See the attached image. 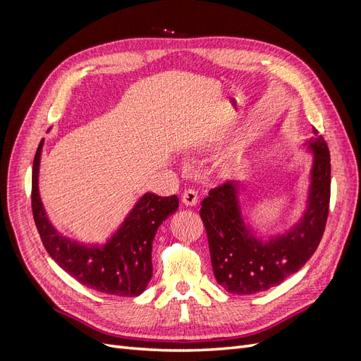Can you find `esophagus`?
Masks as SVG:
<instances>
[{
	"instance_id": "1",
	"label": "esophagus",
	"mask_w": 361,
	"mask_h": 361,
	"mask_svg": "<svg viewBox=\"0 0 361 361\" xmlns=\"http://www.w3.org/2000/svg\"><path fill=\"white\" fill-rule=\"evenodd\" d=\"M199 202V194L195 190L190 188V190H185L182 194V203L185 206H195Z\"/></svg>"
}]
</instances>
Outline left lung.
<instances>
[{
  "label": "left lung",
  "mask_w": 361,
  "mask_h": 361,
  "mask_svg": "<svg viewBox=\"0 0 361 361\" xmlns=\"http://www.w3.org/2000/svg\"><path fill=\"white\" fill-rule=\"evenodd\" d=\"M313 154L305 209L288 231L262 238L245 223L241 194L244 182H227L202 202L214 276L218 285L236 295H251L280 285L301 269L318 248L329 216L331 162L322 135L302 143Z\"/></svg>",
  "instance_id": "1"
}]
</instances>
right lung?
Returning a JSON list of instances; mask_svg holds the SVG:
<instances>
[{"label":"right lung","mask_w":361,"mask_h":361,"mask_svg":"<svg viewBox=\"0 0 361 361\" xmlns=\"http://www.w3.org/2000/svg\"><path fill=\"white\" fill-rule=\"evenodd\" d=\"M49 130V129H48ZM40 141L32 162L31 207L40 239L57 265L81 285L108 295L137 297L152 279V243L158 227L178 211L176 195L146 192L104 244H82L60 233L49 221L39 192Z\"/></svg>","instance_id":"right-lung-1"}]
</instances>
